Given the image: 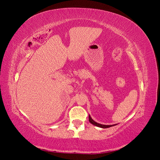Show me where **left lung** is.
Masks as SVG:
<instances>
[{
	"label": "left lung",
	"mask_w": 160,
	"mask_h": 160,
	"mask_svg": "<svg viewBox=\"0 0 160 160\" xmlns=\"http://www.w3.org/2000/svg\"><path fill=\"white\" fill-rule=\"evenodd\" d=\"M89 122L93 124L94 125H95V126L97 127H99V128H110V127H112V126H114V125H116L117 124H114V125H103V124H100V123H98L95 122V121L91 118V117L90 116V115H89Z\"/></svg>",
	"instance_id": "left-lung-1"
}]
</instances>
